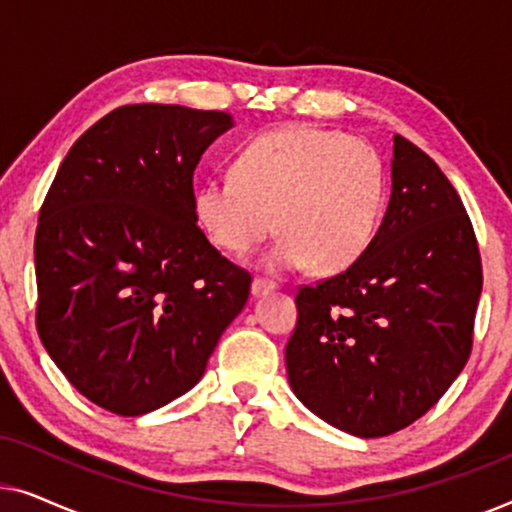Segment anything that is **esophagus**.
<instances>
[{
	"label": "esophagus",
	"mask_w": 512,
	"mask_h": 512,
	"mask_svg": "<svg viewBox=\"0 0 512 512\" xmlns=\"http://www.w3.org/2000/svg\"><path fill=\"white\" fill-rule=\"evenodd\" d=\"M275 289H277V282H272V279L256 277L254 282H251V293H254V296H263V293H270Z\"/></svg>",
	"instance_id": "obj_1"
}]
</instances>
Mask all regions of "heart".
<instances>
[{"instance_id": "obj_1", "label": "heart", "mask_w": 512, "mask_h": 512, "mask_svg": "<svg viewBox=\"0 0 512 512\" xmlns=\"http://www.w3.org/2000/svg\"><path fill=\"white\" fill-rule=\"evenodd\" d=\"M195 216L216 247L247 256L284 233L270 270L319 272L352 265L373 240L384 209V165L363 139L310 125L263 132L235 156L233 174L195 191ZM278 221H274V216Z\"/></svg>"}]
</instances>
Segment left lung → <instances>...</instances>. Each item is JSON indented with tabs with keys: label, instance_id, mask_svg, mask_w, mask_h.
<instances>
[{
	"label": "left lung",
	"instance_id": "1",
	"mask_svg": "<svg viewBox=\"0 0 512 512\" xmlns=\"http://www.w3.org/2000/svg\"><path fill=\"white\" fill-rule=\"evenodd\" d=\"M480 291L464 202L422 149L396 135L380 230L345 272L296 296L286 342L293 394L352 436L405 429L464 370Z\"/></svg>",
	"mask_w": 512,
	"mask_h": 512
}]
</instances>
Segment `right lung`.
I'll use <instances>...</instances> for the list:
<instances>
[{
    "label": "right lung",
    "mask_w": 512,
    "mask_h": 512,
    "mask_svg": "<svg viewBox=\"0 0 512 512\" xmlns=\"http://www.w3.org/2000/svg\"><path fill=\"white\" fill-rule=\"evenodd\" d=\"M226 111L128 104L83 132L41 205L37 331L72 387L139 417L205 375L251 275L198 228L193 172Z\"/></svg>",
    "instance_id": "1"
}]
</instances>
